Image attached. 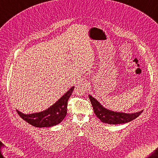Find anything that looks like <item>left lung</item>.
Instances as JSON below:
<instances>
[{
	"label": "left lung",
	"instance_id": "left-lung-1",
	"mask_svg": "<svg viewBox=\"0 0 158 158\" xmlns=\"http://www.w3.org/2000/svg\"><path fill=\"white\" fill-rule=\"evenodd\" d=\"M90 102L93 106L94 112L98 119L103 123L109 124H120L131 122L138 117L142 113L143 110L135 113H125L119 112H114L105 108L100 104L98 100L89 95Z\"/></svg>",
	"mask_w": 158,
	"mask_h": 158
}]
</instances>
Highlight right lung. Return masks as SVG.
Listing matches in <instances>:
<instances>
[{"mask_svg": "<svg viewBox=\"0 0 158 158\" xmlns=\"http://www.w3.org/2000/svg\"><path fill=\"white\" fill-rule=\"evenodd\" d=\"M75 87H72L58 101L43 111L32 114L22 113L17 110L18 115L32 126L37 127H52L60 123L67 113L68 100Z\"/></svg>", "mask_w": 158, "mask_h": 158, "instance_id": "right-lung-1", "label": "right lung"}]
</instances>
